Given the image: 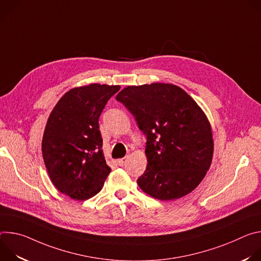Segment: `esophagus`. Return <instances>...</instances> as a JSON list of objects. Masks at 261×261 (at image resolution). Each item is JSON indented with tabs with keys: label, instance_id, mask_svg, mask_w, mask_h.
<instances>
[{
	"label": "esophagus",
	"instance_id": "obj_1",
	"mask_svg": "<svg viewBox=\"0 0 261 261\" xmlns=\"http://www.w3.org/2000/svg\"><path fill=\"white\" fill-rule=\"evenodd\" d=\"M127 160H128V158H122V159H119V160H117V163H118V165H120V166H123V165H125L126 164V162H127Z\"/></svg>",
	"mask_w": 261,
	"mask_h": 261
}]
</instances>
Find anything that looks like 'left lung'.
I'll list each match as a JSON object with an SVG mask.
<instances>
[{
  "mask_svg": "<svg viewBox=\"0 0 261 261\" xmlns=\"http://www.w3.org/2000/svg\"><path fill=\"white\" fill-rule=\"evenodd\" d=\"M117 100L146 136L145 171L137 184L160 200L192 192L208 170L214 153L210 122L197 103L170 84L130 86Z\"/></svg>",
  "mask_w": 261,
  "mask_h": 261,
  "instance_id": "8db88e82",
  "label": "left lung"
}]
</instances>
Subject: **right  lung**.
Wrapping results in <instances>:
<instances>
[{"instance_id":"obj_1","label":"right lung","mask_w":261,"mask_h":261,"mask_svg":"<svg viewBox=\"0 0 261 261\" xmlns=\"http://www.w3.org/2000/svg\"><path fill=\"white\" fill-rule=\"evenodd\" d=\"M120 86L92 84L67 92L54 107L42 139L43 160L55 187L75 200H87L110 172L102 151L99 118Z\"/></svg>"}]
</instances>
